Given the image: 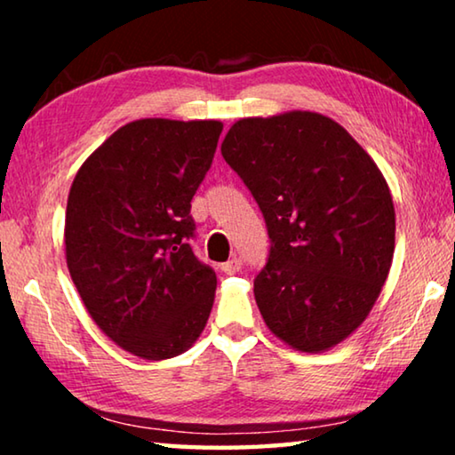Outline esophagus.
<instances>
[{
    "mask_svg": "<svg viewBox=\"0 0 455 455\" xmlns=\"http://www.w3.org/2000/svg\"><path fill=\"white\" fill-rule=\"evenodd\" d=\"M241 267H243V260L238 259V257H233L230 260H227V263L222 265L220 268H222V273H227V275H235V273L241 271Z\"/></svg>",
    "mask_w": 455,
    "mask_h": 455,
    "instance_id": "obj_1",
    "label": "esophagus"
}]
</instances>
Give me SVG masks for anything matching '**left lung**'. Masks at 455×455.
Segmentation results:
<instances>
[{
  "instance_id": "obj_1",
  "label": "left lung",
  "mask_w": 455,
  "mask_h": 455,
  "mask_svg": "<svg viewBox=\"0 0 455 455\" xmlns=\"http://www.w3.org/2000/svg\"><path fill=\"white\" fill-rule=\"evenodd\" d=\"M220 152L273 243L255 279L267 327L297 351H329L365 321L394 260L381 171L341 124L309 110L238 120Z\"/></svg>"
}]
</instances>
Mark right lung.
Listing matches in <instances>:
<instances>
[{
    "instance_id": "obj_1",
    "label": "right lung",
    "mask_w": 455,
    "mask_h": 455,
    "mask_svg": "<svg viewBox=\"0 0 455 455\" xmlns=\"http://www.w3.org/2000/svg\"><path fill=\"white\" fill-rule=\"evenodd\" d=\"M222 122L142 118L90 154L66 206V263L96 325L136 357L195 345L217 275L200 263L190 200L212 164Z\"/></svg>"
}]
</instances>
